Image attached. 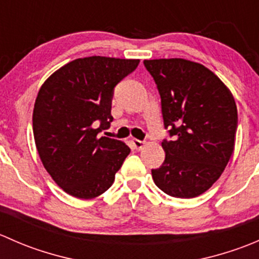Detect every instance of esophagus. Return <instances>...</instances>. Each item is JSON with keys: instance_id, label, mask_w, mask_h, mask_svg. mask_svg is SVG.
I'll return each mask as SVG.
<instances>
[{"instance_id": "obj_1", "label": "esophagus", "mask_w": 259, "mask_h": 259, "mask_svg": "<svg viewBox=\"0 0 259 259\" xmlns=\"http://www.w3.org/2000/svg\"><path fill=\"white\" fill-rule=\"evenodd\" d=\"M132 143H133V146H134L137 150H140V149L144 148V144H145V142H143V140H138V139H133Z\"/></svg>"}]
</instances>
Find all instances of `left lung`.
Wrapping results in <instances>:
<instances>
[{"label": "left lung", "instance_id": "1", "mask_svg": "<svg viewBox=\"0 0 259 259\" xmlns=\"http://www.w3.org/2000/svg\"><path fill=\"white\" fill-rule=\"evenodd\" d=\"M161 100L165 160L151 169L170 197L194 198L222 176L234 149L238 114L233 95L217 75L184 59L144 60Z\"/></svg>", "mask_w": 259, "mask_h": 259}]
</instances>
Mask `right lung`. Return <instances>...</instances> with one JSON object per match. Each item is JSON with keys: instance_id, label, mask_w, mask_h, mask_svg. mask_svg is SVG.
<instances>
[{"instance_id": "add662e5", "label": "right lung", "mask_w": 259, "mask_h": 259, "mask_svg": "<svg viewBox=\"0 0 259 259\" xmlns=\"http://www.w3.org/2000/svg\"><path fill=\"white\" fill-rule=\"evenodd\" d=\"M140 60L91 56L69 62L41 86L32 115L44 166L60 188L91 199L111 187L129 155L120 140L100 137L110 126L114 89Z\"/></svg>"}]
</instances>
